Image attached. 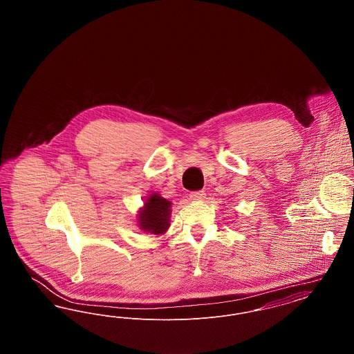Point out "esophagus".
<instances>
[{
    "instance_id": "1",
    "label": "esophagus",
    "mask_w": 354,
    "mask_h": 354,
    "mask_svg": "<svg viewBox=\"0 0 354 354\" xmlns=\"http://www.w3.org/2000/svg\"><path fill=\"white\" fill-rule=\"evenodd\" d=\"M204 195H205V192H204V191H196V192L189 194V198H191V201L199 202V201H203V199H204Z\"/></svg>"
}]
</instances>
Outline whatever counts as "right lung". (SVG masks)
I'll use <instances>...</instances> for the list:
<instances>
[{
  "mask_svg": "<svg viewBox=\"0 0 354 354\" xmlns=\"http://www.w3.org/2000/svg\"><path fill=\"white\" fill-rule=\"evenodd\" d=\"M172 203L152 192L145 198L143 205L136 214V225L140 231L151 235H163L169 230Z\"/></svg>",
  "mask_w": 354,
  "mask_h": 354,
  "instance_id": "obj_1",
  "label": "right lung"
}]
</instances>
